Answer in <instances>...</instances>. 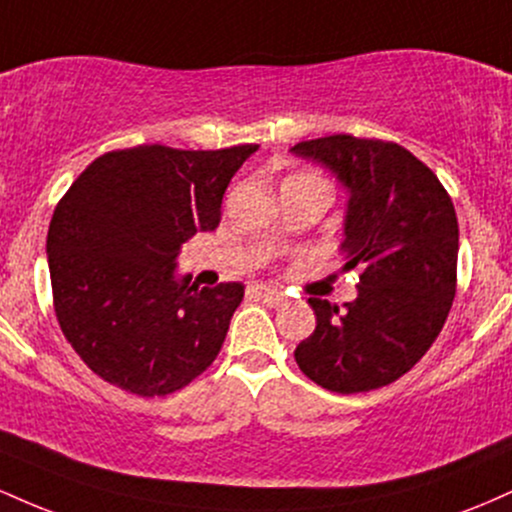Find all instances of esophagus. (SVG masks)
<instances>
[{"instance_id":"obj_1","label":"esophagus","mask_w":512,"mask_h":512,"mask_svg":"<svg viewBox=\"0 0 512 512\" xmlns=\"http://www.w3.org/2000/svg\"><path fill=\"white\" fill-rule=\"evenodd\" d=\"M255 293L262 298V301H267V303H272V305H281V303L286 301L284 291L274 289V286H257Z\"/></svg>"}]
</instances>
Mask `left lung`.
<instances>
[{
  "mask_svg": "<svg viewBox=\"0 0 512 512\" xmlns=\"http://www.w3.org/2000/svg\"><path fill=\"white\" fill-rule=\"evenodd\" d=\"M291 154L325 166L349 195L339 250L344 272H361L344 313L308 298L317 325L293 356L325 390H378L414 368L443 330L457 279L455 207L433 170L399 144L334 134Z\"/></svg>",
  "mask_w": 512,
  "mask_h": 512,
  "instance_id": "obj_1",
  "label": "left lung"
}]
</instances>
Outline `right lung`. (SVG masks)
<instances>
[{
	"label": "right lung",
	"instance_id": "1",
	"mask_svg": "<svg viewBox=\"0 0 512 512\" xmlns=\"http://www.w3.org/2000/svg\"><path fill=\"white\" fill-rule=\"evenodd\" d=\"M257 144L110 151L72 182L48 231L55 313L81 361L139 397L180 390L211 366L245 286L197 289L182 243L214 231L228 182Z\"/></svg>",
	"mask_w": 512,
	"mask_h": 512
}]
</instances>
